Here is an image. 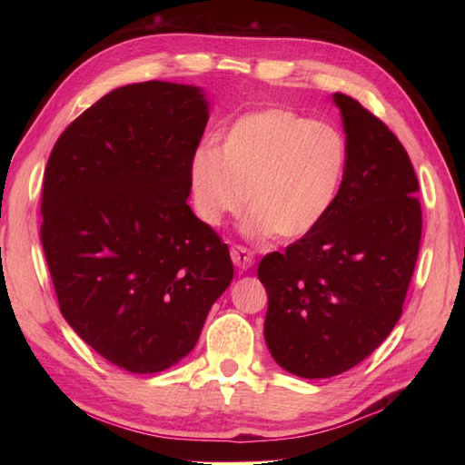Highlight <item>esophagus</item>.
<instances>
[{"instance_id": "34e87169", "label": "esophagus", "mask_w": 465, "mask_h": 465, "mask_svg": "<svg viewBox=\"0 0 465 465\" xmlns=\"http://www.w3.org/2000/svg\"><path fill=\"white\" fill-rule=\"evenodd\" d=\"M232 262L235 263V268H240L243 272V270H250L255 260H253V253L248 248H243V245H233Z\"/></svg>"}]
</instances>
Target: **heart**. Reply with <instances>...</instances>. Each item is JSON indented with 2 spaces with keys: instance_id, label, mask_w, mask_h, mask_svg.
<instances>
[{
  "instance_id": "1",
  "label": "heart",
  "mask_w": 465,
  "mask_h": 465,
  "mask_svg": "<svg viewBox=\"0 0 465 465\" xmlns=\"http://www.w3.org/2000/svg\"><path fill=\"white\" fill-rule=\"evenodd\" d=\"M348 145L328 124L268 107L238 117L220 147L203 145L190 162L197 220L220 227L248 205L245 235L302 240L318 230L341 192Z\"/></svg>"
}]
</instances>
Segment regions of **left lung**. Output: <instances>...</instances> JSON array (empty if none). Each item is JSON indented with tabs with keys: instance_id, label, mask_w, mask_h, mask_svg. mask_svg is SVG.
Listing matches in <instances>:
<instances>
[{
	"instance_id": "left-lung-1",
	"label": "left lung",
	"mask_w": 465,
	"mask_h": 465,
	"mask_svg": "<svg viewBox=\"0 0 465 465\" xmlns=\"http://www.w3.org/2000/svg\"><path fill=\"white\" fill-rule=\"evenodd\" d=\"M340 107L348 172L318 230L268 253L263 335L275 363L305 380L351 370L398 323L421 240L418 177L388 125L350 95Z\"/></svg>"
}]
</instances>
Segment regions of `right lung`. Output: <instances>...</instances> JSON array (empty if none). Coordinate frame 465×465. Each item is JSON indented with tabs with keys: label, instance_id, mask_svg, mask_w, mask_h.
<instances>
[{
	"label": "right lung",
	"instance_id": "1",
	"mask_svg": "<svg viewBox=\"0 0 465 465\" xmlns=\"http://www.w3.org/2000/svg\"><path fill=\"white\" fill-rule=\"evenodd\" d=\"M207 120L202 87H117L69 124L45 167L42 245L59 310L132 373L183 360L233 278L227 245L185 203Z\"/></svg>",
	"mask_w": 465,
	"mask_h": 465
}]
</instances>
